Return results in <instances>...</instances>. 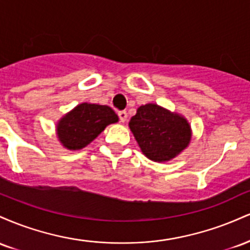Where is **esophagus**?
Returning a JSON list of instances; mask_svg holds the SVG:
<instances>
[{"instance_id": "1", "label": "esophagus", "mask_w": 250, "mask_h": 250, "mask_svg": "<svg viewBox=\"0 0 250 250\" xmlns=\"http://www.w3.org/2000/svg\"><path fill=\"white\" fill-rule=\"evenodd\" d=\"M117 115H119V119L120 121H121L122 123H125V121H127V111L125 110H120L119 113H117Z\"/></svg>"}]
</instances>
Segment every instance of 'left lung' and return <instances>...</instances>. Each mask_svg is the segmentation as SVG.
<instances>
[{
	"label": "left lung",
	"instance_id": "obj_1",
	"mask_svg": "<svg viewBox=\"0 0 250 250\" xmlns=\"http://www.w3.org/2000/svg\"><path fill=\"white\" fill-rule=\"evenodd\" d=\"M129 127L142 153L156 162L174 159L190 141V127L185 117L157 104L141 105Z\"/></svg>",
	"mask_w": 250,
	"mask_h": 250
}]
</instances>
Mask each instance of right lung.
<instances>
[{"instance_id": "1", "label": "right lung", "mask_w": 250, "mask_h": 250, "mask_svg": "<svg viewBox=\"0 0 250 250\" xmlns=\"http://www.w3.org/2000/svg\"><path fill=\"white\" fill-rule=\"evenodd\" d=\"M119 117L108 105L82 103L67 114L57 125V135L65 148L81 149L101 134Z\"/></svg>"}]
</instances>
